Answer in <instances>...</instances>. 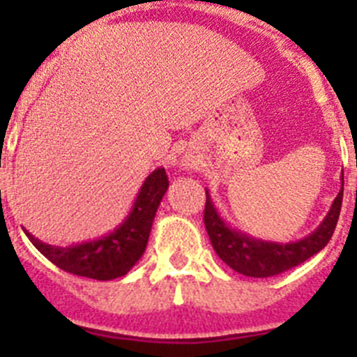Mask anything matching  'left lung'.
<instances>
[{
    "instance_id": "left-lung-1",
    "label": "left lung",
    "mask_w": 357,
    "mask_h": 357,
    "mask_svg": "<svg viewBox=\"0 0 357 357\" xmlns=\"http://www.w3.org/2000/svg\"><path fill=\"white\" fill-rule=\"evenodd\" d=\"M207 202L204 222H206L207 234L213 243L218 257L247 277H272L286 272L289 268L307 261L311 255L318 254L329 243L338 223L340 211L343 200V175L342 188L329 207V213L321 220L320 225L305 238L289 243L266 241V239L254 238V236L229 225L222 213L214 206L209 189H206Z\"/></svg>"
}]
</instances>
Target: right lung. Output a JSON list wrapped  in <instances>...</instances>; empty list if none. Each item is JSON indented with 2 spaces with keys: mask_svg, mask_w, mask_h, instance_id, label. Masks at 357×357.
Wrapping results in <instances>:
<instances>
[{
  "mask_svg": "<svg viewBox=\"0 0 357 357\" xmlns=\"http://www.w3.org/2000/svg\"><path fill=\"white\" fill-rule=\"evenodd\" d=\"M166 169H153L144 178L139 193L135 197L132 209L114 230L89 241L75 243L68 247H56L40 241L26 229L24 234L31 245L59 266L73 275L89 277L96 280H112L127 275L137 261L143 257L150 238L153 218L159 209L162 197L168 191Z\"/></svg>",
  "mask_w": 357,
  "mask_h": 357,
  "instance_id": "right-lung-1",
  "label": "right lung"
}]
</instances>
